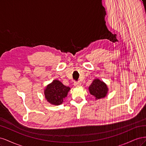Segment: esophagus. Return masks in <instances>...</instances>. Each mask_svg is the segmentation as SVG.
I'll return each mask as SVG.
<instances>
[{
    "mask_svg": "<svg viewBox=\"0 0 146 146\" xmlns=\"http://www.w3.org/2000/svg\"><path fill=\"white\" fill-rule=\"evenodd\" d=\"M74 85L75 86H80V85H81V83H80V82H79V81L74 82Z\"/></svg>",
    "mask_w": 146,
    "mask_h": 146,
    "instance_id": "1",
    "label": "esophagus"
}]
</instances>
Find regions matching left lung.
I'll return each instance as SVG.
<instances>
[{"mask_svg":"<svg viewBox=\"0 0 146 146\" xmlns=\"http://www.w3.org/2000/svg\"><path fill=\"white\" fill-rule=\"evenodd\" d=\"M91 94L96 97L97 99L104 98L108 92V88L106 84L101 82L99 79H95L89 87Z\"/></svg>","mask_w":146,"mask_h":146,"instance_id":"8db88e82","label":"left lung"}]
</instances>
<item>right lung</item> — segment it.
<instances>
[{
  "label": "right lung",
  "mask_w": 146,
  "mask_h": 146,
  "mask_svg": "<svg viewBox=\"0 0 146 146\" xmlns=\"http://www.w3.org/2000/svg\"><path fill=\"white\" fill-rule=\"evenodd\" d=\"M70 88L64 86L61 82L54 80L46 87L45 98L50 104L58 105L62 104Z\"/></svg>",
  "instance_id": "right-lung-1"
}]
</instances>
